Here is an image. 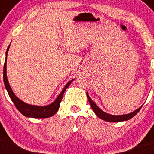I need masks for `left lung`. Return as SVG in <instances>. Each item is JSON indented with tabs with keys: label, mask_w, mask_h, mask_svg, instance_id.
I'll return each instance as SVG.
<instances>
[{
	"label": "left lung",
	"mask_w": 154,
	"mask_h": 154,
	"mask_svg": "<svg viewBox=\"0 0 154 154\" xmlns=\"http://www.w3.org/2000/svg\"><path fill=\"white\" fill-rule=\"evenodd\" d=\"M87 99L89 100V103H90V106H91L92 109L93 110V112H95V114L97 115L99 118H100L101 119L106 121V122H123V121H127L131 119V118H133L134 116L137 115V113L140 110L142 106H140V108H138L137 109H136L135 111H134L133 112H131L129 114L126 115H121V116H113V115L108 114V113L104 112L103 111H102L100 108L96 105V103L93 101V100L90 99V97H89L88 93H87Z\"/></svg>",
	"instance_id": "1"
}]
</instances>
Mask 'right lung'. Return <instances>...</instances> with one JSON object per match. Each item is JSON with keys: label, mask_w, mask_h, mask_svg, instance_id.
<instances>
[{"label": "right lung", "mask_w": 154, "mask_h": 154, "mask_svg": "<svg viewBox=\"0 0 154 154\" xmlns=\"http://www.w3.org/2000/svg\"><path fill=\"white\" fill-rule=\"evenodd\" d=\"M10 45L8 46L7 51H6V60L4 62V85H5L6 90L8 91V94H9L10 97H11V100L13 103H14L15 106L17 107V109L20 112L23 116H26V117H32V118H37V119H42V118H49L51 116H54L57 110L59 109L60 103H61V100H62L63 96H64V91L66 89L69 87L70 83L72 82V80H70L66 84L65 87L62 90V91L60 93V94L57 96V99L53 102L51 104L45 106H33V105H29L27 103H24L22 100H20L17 97H16V95L13 92L12 89L11 88V86L9 84V82L8 80V77H7V56H8V52L9 51Z\"/></svg>", "instance_id": "obj_1"}]
</instances>
